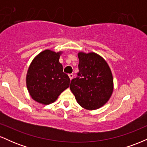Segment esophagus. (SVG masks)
Masks as SVG:
<instances>
[{"mask_svg": "<svg viewBox=\"0 0 147 147\" xmlns=\"http://www.w3.org/2000/svg\"><path fill=\"white\" fill-rule=\"evenodd\" d=\"M68 76H69V78H70V80H72V78H73V75H72V74H69Z\"/></svg>", "mask_w": 147, "mask_h": 147, "instance_id": "1", "label": "esophagus"}]
</instances>
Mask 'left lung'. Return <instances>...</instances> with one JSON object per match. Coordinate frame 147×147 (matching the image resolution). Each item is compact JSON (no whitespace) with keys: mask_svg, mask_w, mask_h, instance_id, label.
<instances>
[{"mask_svg":"<svg viewBox=\"0 0 147 147\" xmlns=\"http://www.w3.org/2000/svg\"><path fill=\"white\" fill-rule=\"evenodd\" d=\"M79 72L70 88L78 104L87 110L105 105L113 91V77L109 64L95 52H78Z\"/></svg>","mask_w":147,"mask_h":147,"instance_id":"1","label":"left lung"}]
</instances>
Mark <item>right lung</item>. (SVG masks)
Segmentation results:
<instances>
[{"mask_svg": "<svg viewBox=\"0 0 147 147\" xmlns=\"http://www.w3.org/2000/svg\"><path fill=\"white\" fill-rule=\"evenodd\" d=\"M62 51L45 50L34 58L28 68L26 86L30 96L39 104L48 105L70 86V78L59 61Z\"/></svg>", "mask_w": 147, "mask_h": 147, "instance_id": "right-lung-1", "label": "right lung"}]
</instances>
